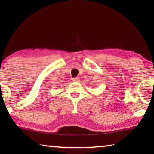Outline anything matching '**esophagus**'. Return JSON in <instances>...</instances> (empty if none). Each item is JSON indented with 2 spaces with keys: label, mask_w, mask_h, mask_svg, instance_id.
<instances>
[{
  "label": "esophagus",
  "mask_w": 154,
  "mask_h": 154,
  "mask_svg": "<svg viewBox=\"0 0 154 154\" xmlns=\"http://www.w3.org/2000/svg\"><path fill=\"white\" fill-rule=\"evenodd\" d=\"M72 80L73 81V82H78L79 79L78 77H74V78L72 79Z\"/></svg>",
  "instance_id": "obj_1"
}]
</instances>
